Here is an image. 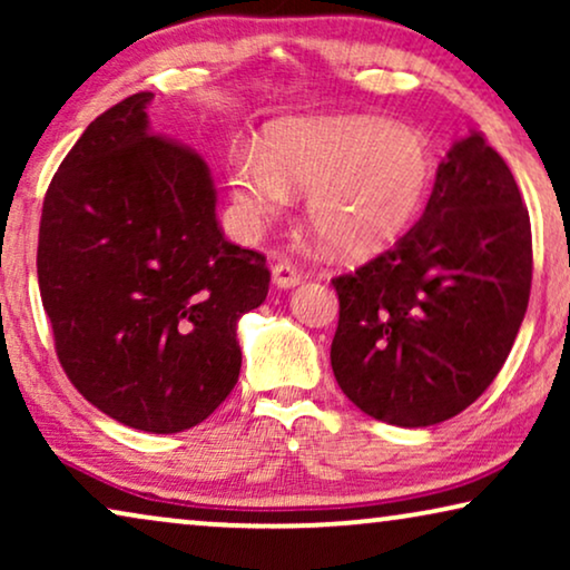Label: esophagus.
Segmentation results:
<instances>
[{"label":"esophagus","instance_id":"1","mask_svg":"<svg viewBox=\"0 0 570 570\" xmlns=\"http://www.w3.org/2000/svg\"><path fill=\"white\" fill-rule=\"evenodd\" d=\"M272 283L277 287H295L301 283V275L291 262H277L275 267H272Z\"/></svg>","mask_w":570,"mask_h":570}]
</instances>
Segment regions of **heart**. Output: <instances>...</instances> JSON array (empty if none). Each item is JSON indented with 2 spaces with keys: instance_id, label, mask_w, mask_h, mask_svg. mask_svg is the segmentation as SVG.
Returning a JSON list of instances; mask_svg holds the SVG:
<instances>
[{
  "instance_id": "b5f03b06",
  "label": "heart",
  "mask_w": 570,
  "mask_h": 570,
  "mask_svg": "<svg viewBox=\"0 0 570 570\" xmlns=\"http://www.w3.org/2000/svg\"><path fill=\"white\" fill-rule=\"evenodd\" d=\"M435 155L420 129L365 119H295L272 131L269 147L230 155L228 181L240 228L262 233L306 189V220L342 256L392 246L433 189Z\"/></svg>"
}]
</instances>
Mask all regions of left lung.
<instances>
[{
  "mask_svg": "<svg viewBox=\"0 0 570 570\" xmlns=\"http://www.w3.org/2000/svg\"><path fill=\"white\" fill-rule=\"evenodd\" d=\"M332 285V371L355 407L402 428L470 407L503 368L532 287V225L505 160L480 131L459 139L423 217Z\"/></svg>",
  "mask_w": 570,
  "mask_h": 570,
  "instance_id": "1",
  "label": "left lung"
}]
</instances>
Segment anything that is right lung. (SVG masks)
Instances as JSON below:
<instances>
[{
    "mask_svg": "<svg viewBox=\"0 0 570 570\" xmlns=\"http://www.w3.org/2000/svg\"><path fill=\"white\" fill-rule=\"evenodd\" d=\"M150 100L108 108L61 160L36 264L77 392L137 431L178 433L236 386V324L267 298L269 269L225 240L207 163L153 135Z\"/></svg>",
    "mask_w": 570,
    "mask_h": 570,
    "instance_id": "1",
    "label": "right lung"
}]
</instances>
